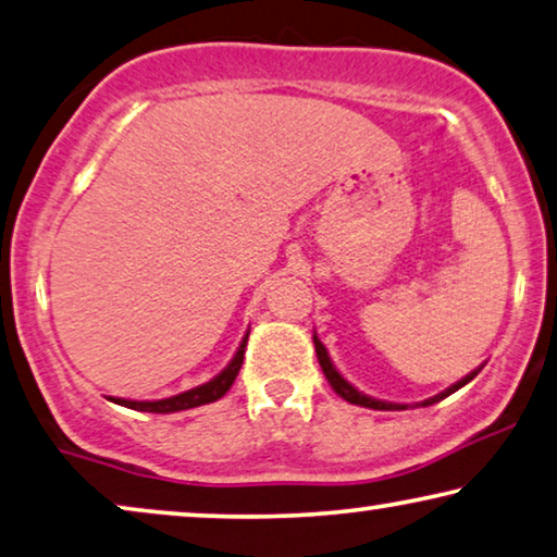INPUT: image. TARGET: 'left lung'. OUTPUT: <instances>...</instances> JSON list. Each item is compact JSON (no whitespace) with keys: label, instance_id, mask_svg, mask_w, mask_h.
Masks as SVG:
<instances>
[{"label":"left lung","instance_id":"1","mask_svg":"<svg viewBox=\"0 0 557 557\" xmlns=\"http://www.w3.org/2000/svg\"><path fill=\"white\" fill-rule=\"evenodd\" d=\"M312 343H315V354H318L320 368H323V373H325L327 383H331L335 394H338L341 398H346L348 404L366 406V409H375V411H401V409H409V406H406V404H388V401H379V398H371V396L360 394V391H356L354 386H350V383H348L346 379H343V375H341L338 371H335L333 360H331V356H327V350H325L323 343L318 341V335H312ZM480 371H482V368H476V371H472L469 375H465V379L457 381V383H454V386H449L446 391H442V394H436V396H432V398H426V401H421V406H432V404H436V401H442V398L451 396L454 391H459L461 386H467V383L472 381L474 375L480 373Z\"/></svg>","mask_w":557,"mask_h":557}]
</instances>
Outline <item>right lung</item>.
I'll list each match as a JSON object with an SVG mask.
<instances>
[{
	"mask_svg": "<svg viewBox=\"0 0 557 557\" xmlns=\"http://www.w3.org/2000/svg\"><path fill=\"white\" fill-rule=\"evenodd\" d=\"M247 338H249V333L245 335V341H242V346L237 348V354H234V358L230 360V366H226L219 375H214V379H211L209 383H201V386L184 391V394H178V396L161 398V401H128V398H111V401L125 406V409L148 411V413H174V411L194 409V406H203V404L219 401V398H222L226 391L232 388L234 379H237V373H239V368H242V360H245Z\"/></svg>",
	"mask_w": 557,
	"mask_h": 557,
	"instance_id": "right-lung-1",
	"label": "right lung"
}]
</instances>
